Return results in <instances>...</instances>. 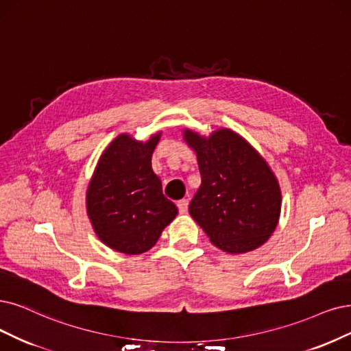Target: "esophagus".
Segmentation results:
<instances>
[{
    "label": "esophagus",
    "mask_w": 351,
    "mask_h": 351,
    "mask_svg": "<svg viewBox=\"0 0 351 351\" xmlns=\"http://www.w3.org/2000/svg\"><path fill=\"white\" fill-rule=\"evenodd\" d=\"M188 205H189V201L188 199H180L178 201V210L180 214H185L188 211Z\"/></svg>",
    "instance_id": "esophagus-1"
}]
</instances>
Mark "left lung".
<instances>
[{"label": "left lung", "instance_id": "obj_1", "mask_svg": "<svg viewBox=\"0 0 351 351\" xmlns=\"http://www.w3.org/2000/svg\"><path fill=\"white\" fill-rule=\"evenodd\" d=\"M195 150L201 186L189 204V214L227 253L252 252L275 231L282 195L267 162L247 141L228 128L210 137L184 130Z\"/></svg>", "mask_w": 351, "mask_h": 351}]
</instances>
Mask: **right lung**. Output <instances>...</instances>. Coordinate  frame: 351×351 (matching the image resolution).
<instances>
[{
	"label": "right lung",
	"instance_id": "add662e5",
	"mask_svg": "<svg viewBox=\"0 0 351 351\" xmlns=\"http://www.w3.org/2000/svg\"><path fill=\"white\" fill-rule=\"evenodd\" d=\"M160 133L147 141L115 137L102 152L86 189V213L98 239L124 254H141L173 221L176 205L162 192L152 169Z\"/></svg>",
	"mask_w": 351,
	"mask_h": 351
}]
</instances>
